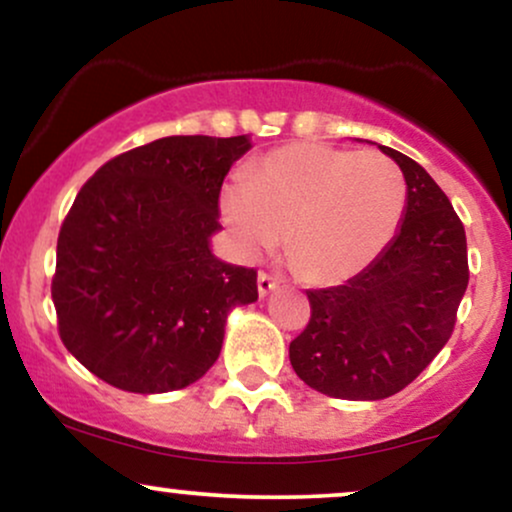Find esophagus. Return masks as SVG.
<instances>
[{"label":"esophagus","mask_w":512,"mask_h":512,"mask_svg":"<svg viewBox=\"0 0 512 512\" xmlns=\"http://www.w3.org/2000/svg\"><path fill=\"white\" fill-rule=\"evenodd\" d=\"M256 282H258V294H261V297H268L270 292L278 290V280L270 278L268 273H258Z\"/></svg>","instance_id":"1"}]
</instances>
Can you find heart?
<instances>
[{"instance_id":"1","label":"heart","mask_w":512,"mask_h":512,"mask_svg":"<svg viewBox=\"0 0 512 512\" xmlns=\"http://www.w3.org/2000/svg\"><path fill=\"white\" fill-rule=\"evenodd\" d=\"M407 206L405 174L388 155L318 141L270 150L222 189L232 246L256 261L280 242L311 285H340L390 244Z\"/></svg>"}]
</instances>
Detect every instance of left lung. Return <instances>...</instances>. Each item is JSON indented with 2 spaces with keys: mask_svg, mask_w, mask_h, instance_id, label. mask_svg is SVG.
I'll return each instance as SVG.
<instances>
[{
  "mask_svg": "<svg viewBox=\"0 0 512 512\" xmlns=\"http://www.w3.org/2000/svg\"><path fill=\"white\" fill-rule=\"evenodd\" d=\"M407 206L398 232L345 285L309 290V326L290 362L309 388L342 400H383L410 386L443 350L470 282L465 227L431 174L400 150Z\"/></svg>",
  "mask_w": 512,
  "mask_h": 512,
  "instance_id": "obj_1",
  "label": "left lung"
}]
</instances>
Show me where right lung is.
Masks as SVG:
<instances>
[{"label": "right lung", "instance_id": "add662e5", "mask_svg": "<svg viewBox=\"0 0 512 512\" xmlns=\"http://www.w3.org/2000/svg\"><path fill=\"white\" fill-rule=\"evenodd\" d=\"M249 136H167L117 155L78 191L57 239L52 302L64 347L129 393L191 386L220 357L256 270L220 261L218 198Z\"/></svg>", "mask_w": 512, "mask_h": 512}]
</instances>
